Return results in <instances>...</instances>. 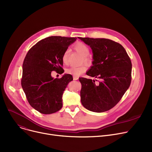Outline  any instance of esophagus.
I'll return each instance as SVG.
<instances>
[{
  "label": "esophagus",
  "mask_w": 152,
  "mask_h": 152,
  "mask_svg": "<svg viewBox=\"0 0 152 152\" xmlns=\"http://www.w3.org/2000/svg\"><path fill=\"white\" fill-rule=\"evenodd\" d=\"M73 79H74V80H77V79H78V76H73Z\"/></svg>",
  "instance_id": "1"
}]
</instances>
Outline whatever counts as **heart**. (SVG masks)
Returning a JSON list of instances; mask_svg holds the SVG:
<instances>
[{"instance_id":"1","label":"heart","mask_w":152,"mask_h":152,"mask_svg":"<svg viewBox=\"0 0 152 152\" xmlns=\"http://www.w3.org/2000/svg\"><path fill=\"white\" fill-rule=\"evenodd\" d=\"M75 49L80 53L83 57H84V60L85 62H89L90 58H89L88 55L90 53V49L89 47L87 46L86 44L81 42H77L74 45ZM69 54V50L66 49L65 52H63L62 55L61 60L63 63L66 64L68 61V57ZM86 68L85 66H71L66 70V72L68 74L73 75L74 76H79L81 75L83 73L86 71Z\"/></svg>"}]
</instances>
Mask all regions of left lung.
Here are the masks:
<instances>
[{
	"mask_svg": "<svg viewBox=\"0 0 152 152\" xmlns=\"http://www.w3.org/2000/svg\"><path fill=\"white\" fill-rule=\"evenodd\" d=\"M90 45L93 66L87 75L97 79L79 77L82 105L94 112L113 108L120 101L131 83L132 63L124 48L112 40L79 37Z\"/></svg>",
	"mask_w": 152,
	"mask_h": 152,
	"instance_id": "8db88e82",
	"label": "left lung"
}]
</instances>
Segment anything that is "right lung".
<instances>
[{"label":"right lung","instance_id":"right-lung-1","mask_svg":"<svg viewBox=\"0 0 152 152\" xmlns=\"http://www.w3.org/2000/svg\"><path fill=\"white\" fill-rule=\"evenodd\" d=\"M76 37L50 36L39 41L28 52L23 64L22 88L30 105L42 114H52L62 107V95L73 76L53 79L52 71H64L62 55Z\"/></svg>","mask_w":152,"mask_h":152}]
</instances>
